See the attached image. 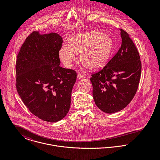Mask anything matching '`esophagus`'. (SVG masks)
Wrapping results in <instances>:
<instances>
[{
  "label": "esophagus",
  "instance_id": "obj_1",
  "mask_svg": "<svg viewBox=\"0 0 160 160\" xmlns=\"http://www.w3.org/2000/svg\"><path fill=\"white\" fill-rule=\"evenodd\" d=\"M77 78H78V79H84V78H86V76H85L84 74H83L79 73V74H78Z\"/></svg>",
  "mask_w": 160,
  "mask_h": 160
}]
</instances>
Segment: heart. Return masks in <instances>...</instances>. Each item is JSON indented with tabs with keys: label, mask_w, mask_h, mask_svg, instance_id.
I'll use <instances>...</instances> for the list:
<instances>
[{
	"label": "heart",
	"mask_w": 160,
	"mask_h": 160,
	"mask_svg": "<svg viewBox=\"0 0 160 160\" xmlns=\"http://www.w3.org/2000/svg\"><path fill=\"white\" fill-rule=\"evenodd\" d=\"M113 50L112 40L98 31L73 34L69 39V45L64 44L59 51L62 62L71 67L78 60L81 52L82 63L92 69L103 68L108 62Z\"/></svg>",
	"instance_id": "b5f03b06"
}]
</instances>
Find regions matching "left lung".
I'll return each mask as SVG.
<instances>
[{
	"mask_svg": "<svg viewBox=\"0 0 160 160\" xmlns=\"http://www.w3.org/2000/svg\"><path fill=\"white\" fill-rule=\"evenodd\" d=\"M120 31L122 42L119 50L91 78L95 105L107 113L118 112L128 106L136 93L141 75L137 48L125 31Z\"/></svg>",
	"mask_w": 160,
	"mask_h": 160,
	"instance_id": "obj_1",
	"label": "left lung"
}]
</instances>
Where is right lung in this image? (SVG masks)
Wrapping results in <instances>:
<instances>
[{
  "mask_svg": "<svg viewBox=\"0 0 160 160\" xmlns=\"http://www.w3.org/2000/svg\"><path fill=\"white\" fill-rule=\"evenodd\" d=\"M62 37L32 32L16 62V88L24 104L39 119L55 122L68 113L77 73L60 67Z\"/></svg>",
  "mask_w": 160,
  "mask_h": 160,
  "instance_id": "1",
  "label": "right lung"
}]
</instances>
